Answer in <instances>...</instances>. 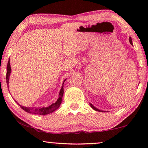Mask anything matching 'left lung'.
<instances>
[{
	"label": "left lung",
	"instance_id": "left-lung-1",
	"mask_svg": "<svg viewBox=\"0 0 148 148\" xmlns=\"http://www.w3.org/2000/svg\"><path fill=\"white\" fill-rule=\"evenodd\" d=\"M129 42H130V43H131V44H132V39H131V37H130L129 38ZM90 106H91V108L93 110H96V111H98V112H102V111H101V110H99V109H97V108H95V107H94V106L93 105H92L91 104H90Z\"/></svg>",
	"mask_w": 148,
	"mask_h": 148
}]
</instances>
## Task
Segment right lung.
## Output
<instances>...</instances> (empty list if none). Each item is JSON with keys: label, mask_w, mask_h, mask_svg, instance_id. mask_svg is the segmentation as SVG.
Wrapping results in <instances>:
<instances>
[{"label": "right lung", "mask_w": 148, "mask_h": 148, "mask_svg": "<svg viewBox=\"0 0 148 148\" xmlns=\"http://www.w3.org/2000/svg\"><path fill=\"white\" fill-rule=\"evenodd\" d=\"M10 72H11V67H10V59H9L8 64H7V72H6V84H7V85H8L9 77H10ZM63 84H64V83H63ZM63 84H62L61 89L59 92V99H57V101L55 102V103H53L51 105L49 106L48 107H43V108H29V107L22 106H21V105H19L18 104L19 106H20V107H21L23 110H25V111L28 112V113H30V114H38V115H46V114H51V113H52V112H53L54 111H56V110L60 106V104H61V103L62 102V96H63V93H64Z\"/></svg>", "instance_id": "right-lung-1"}]
</instances>
